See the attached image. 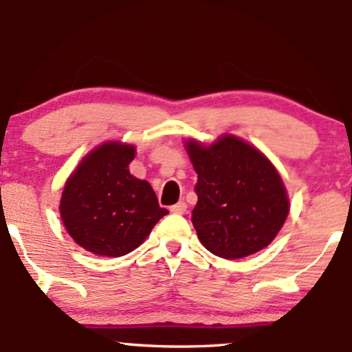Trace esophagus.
Segmentation results:
<instances>
[{
  "label": "esophagus",
  "mask_w": 352,
  "mask_h": 352,
  "mask_svg": "<svg viewBox=\"0 0 352 352\" xmlns=\"http://www.w3.org/2000/svg\"><path fill=\"white\" fill-rule=\"evenodd\" d=\"M170 212L172 213H179V215H184V213L187 212V204H185V201H179V204L172 205Z\"/></svg>",
  "instance_id": "34e87169"
}]
</instances>
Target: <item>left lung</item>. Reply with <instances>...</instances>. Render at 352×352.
<instances>
[{
    "instance_id": "left-lung-1",
    "label": "left lung",
    "mask_w": 352,
    "mask_h": 352,
    "mask_svg": "<svg viewBox=\"0 0 352 352\" xmlns=\"http://www.w3.org/2000/svg\"><path fill=\"white\" fill-rule=\"evenodd\" d=\"M199 173L192 223L208 252L238 260L268 246L289 212L280 173L252 145L225 135L210 147L188 140Z\"/></svg>"
}]
</instances>
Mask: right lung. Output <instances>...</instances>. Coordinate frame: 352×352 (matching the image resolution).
Returning <instances> with one entry per match:
<instances>
[{
    "label": "right lung",
    "instance_id": "obj_1",
    "mask_svg": "<svg viewBox=\"0 0 352 352\" xmlns=\"http://www.w3.org/2000/svg\"><path fill=\"white\" fill-rule=\"evenodd\" d=\"M134 155L132 145L102 144L66 182L60 218L67 233L87 252L100 256L131 253L168 213L151 184L129 172Z\"/></svg>",
    "mask_w": 352,
    "mask_h": 352
}]
</instances>
